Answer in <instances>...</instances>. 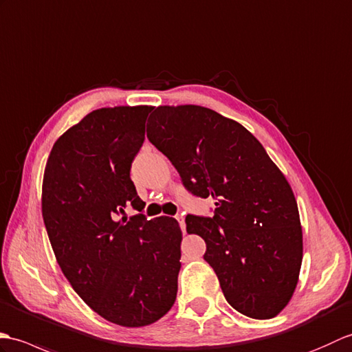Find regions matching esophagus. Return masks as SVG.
<instances>
[{"instance_id":"obj_1","label":"esophagus","mask_w":352,"mask_h":352,"mask_svg":"<svg viewBox=\"0 0 352 352\" xmlns=\"http://www.w3.org/2000/svg\"><path fill=\"white\" fill-rule=\"evenodd\" d=\"M175 218H176V220H177L179 226H181L182 232H185V218H184V215H182V214H179V215H176Z\"/></svg>"}]
</instances>
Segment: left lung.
Segmentation results:
<instances>
[{
  "label": "left lung",
  "mask_w": 352,
  "mask_h": 352,
  "mask_svg": "<svg viewBox=\"0 0 352 352\" xmlns=\"http://www.w3.org/2000/svg\"><path fill=\"white\" fill-rule=\"evenodd\" d=\"M147 138L167 156L194 196L212 197L214 217H186L206 242L230 306L254 319L277 316L291 301L302 261V230L291 185L241 123L199 105H162Z\"/></svg>",
  "instance_id": "1"
}]
</instances>
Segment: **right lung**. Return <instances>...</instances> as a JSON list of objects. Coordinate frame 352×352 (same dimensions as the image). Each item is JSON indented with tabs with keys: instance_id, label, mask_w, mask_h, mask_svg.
<instances>
[{
	"instance_id": "1",
	"label": "right lung",
	"mask_w": 352,
	"mask_h": 352,
	"mask_svg": "<svg viewBox=\"0 0 352 352\" xmlns=\"http://www.w3.org/2000/svg\"><path fill=\"white\" fill-rule=\"evenodd\" d=\"M152 107L99 108L52 146L42 215L56 259L84 302L107 321L144 327L175 304L182 232L171 217L119 218L144 201L131 164Z\"/></svg>"
}]
</instances>
